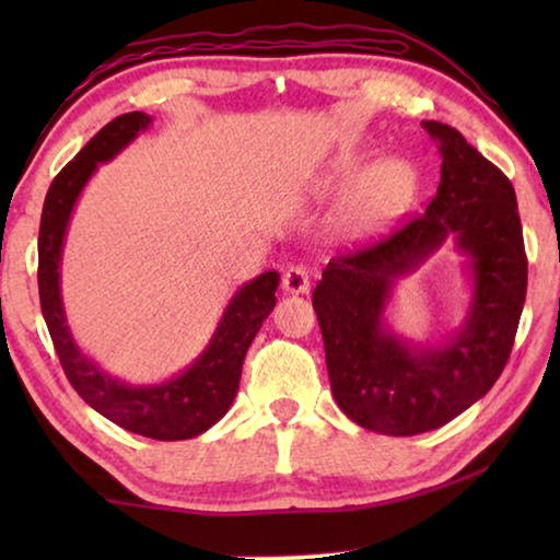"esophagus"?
<instances>
[{
    "label": "esophagus",
    "mask_w": 560,
    "mask_h": 560,
    "mask_svg": "<svg viewBox=\"0 0 560 560\" xmlns=\"http://www.w3.org/2000/svg\"><path fill=\"white\" fill-rule=\"evenodd\" d=\"M281 287H283V291H289V293H308V289H311V271L303 267V264H296V267H289L287 271H283Z\"/></svg>",
    "instance_id": "34e87169"
}]
</instances>
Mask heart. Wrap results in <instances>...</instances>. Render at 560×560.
Segmentation results:
<instances>
[{
  "label": "heart",
  "instance_id": "heart-1",
  "mask_svg": "<svg viewBox=\"0 0 560 560\" xmlns=\"http://www.w3.org/2000/svg\"><path fill=\"white\" fill-rule=\"evenodd\" d=\"M417 189L420 170L400 155L368 167L360 153H338L318 177V192H350L343 222L355 234H371L390 224L412 205Z\"/></svg>",
  "mask_w": 560,
  "mask_h": 560
}]
</instances>
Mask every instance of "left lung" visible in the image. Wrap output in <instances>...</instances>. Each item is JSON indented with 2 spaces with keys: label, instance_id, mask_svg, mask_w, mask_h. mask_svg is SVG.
<instances>
[{
  "label": "left lung",
  "instance_id": "1",
  "mask_svg": "<svg viewBox=\"0 0 560 560\" xmlns=\"http://www.w3.org/2000/svg\"><path fill=\"white\" fill-rule=\"evenodd\" d=\"M422 128L442 175L424 214L363 252L330 259L314 291L330 390L360 428L410 438L438 430L485 397L504 371L526 301V252L516 192L459 130ZM452 235L468 257L472 299L440 347L412 345L384 324L394 279Z\"/></svg>",
  "mask_w": 560,
  "mask_h": 560
}]
</instances>
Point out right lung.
Listing matches in <instances>:
<instances>
[{
	"label": "right lung",
	"mask_w": 560,
	"mask_h": 560,
	"mask_svg": "<svg viewBox=\"0 0 560 560\" xmlns=\"http://www.w3.org/2000/svg\"><path fill=\"white\" fill-rule=\"evenodd\" d=\"M153 118L132 110L101 128L46 192L39 226V299L56 355L69 383L93 410L118 428L150 440H189L222 420L240 390L242 363L254 336L277 306L279 271H264L236 289L210 343L183 373L155 385H130L108 375L75 346L61 299V254L73 207L98 163L128 148Z\"/></svg>",
	"instance_id": "obj_1"
}]
</instances>
